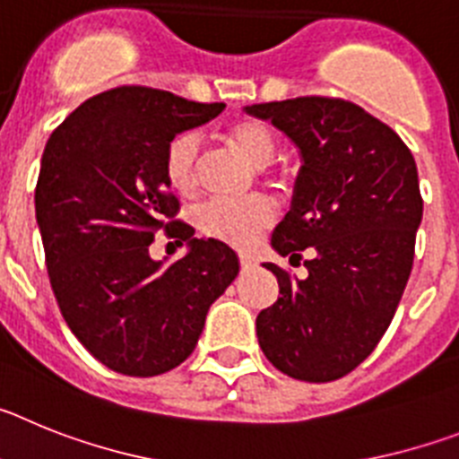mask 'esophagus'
I'll use <instances>...</instances> for the list:
<instances>
[{"mask_svg":"<svg viewBox=\"0 0 459 459\" xmlns=\"http://www.w3.org/2000/svg\"><path fill=\"white\" fill-rule=\"evenodd\" d=\"M238 262H241V269L246 271V269H250V266L255 264V259L250 257V255H246V253H241L238 255Z\"/></svg>","mask_w":459,"mask_h":459,"instance_id":"1","label":"esophagus"}]
</instances>
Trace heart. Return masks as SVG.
<instances>
[{"mask_svg": "<svg viewBox=\"0 0 459 459\" xmlns=\"http://www.w3.org/2000/svg\"><path fill=\"white\" fill-rule=\"evenodd\" d=\"M225 140L234 152L241 153L253 168H266L275 158V135L264 121L238 119L225 131ZM197 156L200 142L190 133L172 137L165 149V181L179 195L193 193L197 181ZM273 222V209L262 197L248 200H211L197 211V225L211 238L225 241L237 248H248L257 241L259 232Z\"/></svg>", "mask_w": 459, "mask_h": 459, "instance_id": "1", "label": "heart"}]
</instances>
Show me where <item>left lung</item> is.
<instances>
[{"label": "left lung", "mask_w": 459, "mask_h": 459, "mask_svg": "<svg viewBox=\"0 0 459 459\" xmlns=\"http://www.w3.org/2000/svg\"><path fill=\"white\" fill-rule=\"evenodd\" d=\"M299 149L291 206L271 248L301 259L306 278H278L257 315V340L280 372L333 381L360 366L386 333L413 264L423 221L419 169L400 137L350 100L303 96L246 105Z\"/></svg>", "instance_id": "left-lung-1"}]
</instances>
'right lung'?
I'll return each instance as SVG.
<instances>
[{"mask_svg":"<svg viewBox=\"0 0 459 459\" xmlns=\"http://www.w3.org/2000/svg\"><path fill=\"white\" fill-rule=\"evenodd\" d=\"M225 103H193L149 87L84 100L50 135L36 184V222L50 285L73 335L109 370L153 377L193 354L211 303L232 285L238 257L195 238L165 181V149L216 119ZM158 226L186 255L152 260Z\"/></svg>","mask_w":459,"mask_h":459,"instance_id":"obj_1","label":"right lung"}]
</instances>
